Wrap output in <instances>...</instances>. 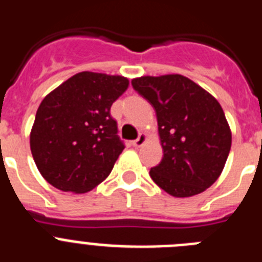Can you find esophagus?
Returning <instances> with one entry per match:
<instances>
[{
	"instance_id": "1",
	"label": "esophagus",
	"mask_w": 262,
	"mask_h": 262,
	"mask_svg": "<svg viewBox=\"0 0 262 262\" xmlns=\"http://www.w3.org/2000/svg\"><path fill=\"white\" fill-rule=\"evenodd\" d=\"M145 142H147V135H145L144 133H142L140 135L138 136V139H136V140H134L133 145H134V147L139 148V147H142V145L144 144Z\"/></svg>"
}]
</instances>
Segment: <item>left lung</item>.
I'll return each instance as SVG.
<instances>
[{"label":"left lung","instance_id":"obj_1","mask_svg":"<svg viewBox=\"0 0 262 262\" xmlns=\"http://www.w3.org/2000/svg\"><path fill=\"white\" fill-rule=\"evenodd\" d=\"M131 84L156 111L163 160L149 172L155 184L176 198L205 191L223 172L232 143L221 103L182 75L142 76Z\"/></svg>","mask_w":262,"mask_h":262}]
</instances>
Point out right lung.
<instances>
[{"mask_svg": "<svg viewBox=\"0 0 262 262\" xmlns=\"http://www.w3.org/2000/svg\"><path fill=\"white\" fill-rule=\"evenodd\" d=\"M128 78L80 72L45 97L30 133L39 172L61 191L88 193L110 174L124 149L110 115Z\"/></svg>", "mask_w": 262, "mask_h": 262, "instance_id": "add662e5", "label": "right lung"}]
</instances>
